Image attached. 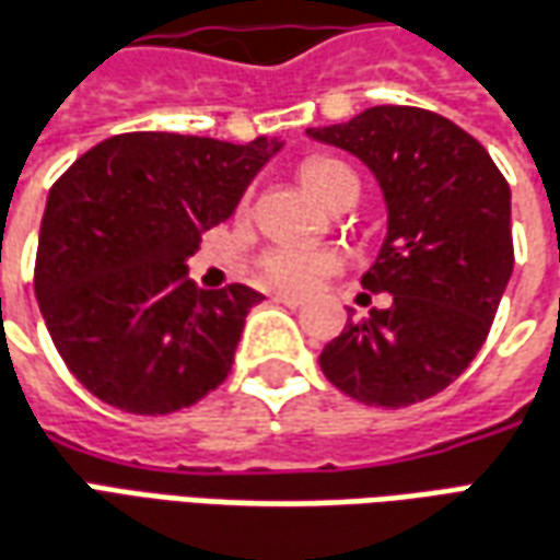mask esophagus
<instances>
[{"mask_svg":"<svg viewBox=\"0 0 560 560\" xmlns=\"http://www.w3.org/2000/svg\"><path fill=\"white\" fill-rule=\"evenodd\" d=\"M272 300H276V303H281V306H291V308L303 306V296H296V293H276Z\"/></svg>","mask_w":560,"mask_h":560,"instance_id":"1","label":"esophagus"}]
</instances>
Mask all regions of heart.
Here are the masks:
<instances>
[{"mask_svg":"<svg viewBox=\"0 0 560 560\" xmlns=\"http://www.w3.org/2000/svg\"><path fill=\"white\" fill-rule=\"evenodd\" d=\"M354 178L351 170H346L342 163L327 158H312L300 166V182L308 190V197H315L318 202L334 194L336 187ZM339 267V257L334 252L324 248H296V245H281L272 248L260 257V276L276 284L281 291L306 293L312 288H318L324 276H330Z\"/></svg>","mask_w":560,"mask_h":560,"instance_id":"obj_1","label":"heart"}]
</instances>
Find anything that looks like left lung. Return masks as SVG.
Returning <instances> with one entry per match:
<instances>
[{"mask_svg":"<svg viewBox=\"0 0 560 560\" xmlns=\"http://www.w3.org/2000/svg\"><path fill=\"white\" fill-rule=\"evenodd\" d=\"M306 136L361 160L388 212L361 276L366 291L390 293L388 308L348 315L320 370L366 406L428 400L470 366L510 284V185L470 132L412 105H373Z\"/></svg>","mask_w":560,"mask_h":560,"instance_id":"1","label":"left lung"}]
</instances>
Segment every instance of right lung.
<instances>
[{
  "label": "right lung",
  "instance_id": "obj_1",
  "mask_svg": "<svg viewBox=\"0 0 560 560\" xmlns=\"http://www.w3.org/2000/svg\"><path fill=\"white\" fill-rule=\"evenodd\" d=\"M281 144L124 132L50 187L35 296L60 358L93 397L132 416H170L224 382L264 293L199 291L187 257L199 233L236 212Z\"/></svg>",
  "mask_w": 560,
  "mask_h": 560
}]
</instances>
